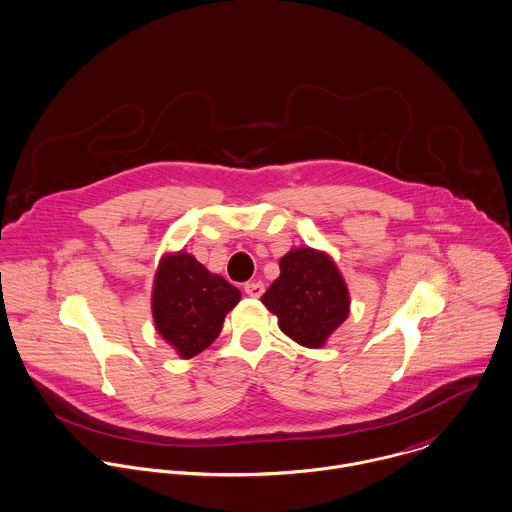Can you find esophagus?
<instances>
[{
	"label": "esophagus",
	"mask_w": 512,
	"mask_h": 512,
	"mask_svg": "<svg viewBox=\"0 0 512 512\" xmlns=\"http://www.w3.org/2000/svg\"><path fill=\"white\" fill-rule=\"evenodd\" d=\"M265 291V285L261 281H251V283H245V293L249 297H261Z\"/></svg>",
	"instance_id": "34e87169"
}]
</instances>
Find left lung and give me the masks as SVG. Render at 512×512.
Returning a JSON list of instances; mask_svg holds the SVG:
<instances>
[{"label": "left lung", "instance_id": "8db88e82", "mask_svg": "<svg viewBox=\"0 0 512 512\" xmlns=\"http://www.w3.org/2000/svg\"><path fill=\"white\" fill-rule=\"evenodd\" d=\"M281 275L261 297L279 329L303 347L319 349L349 317V289L327 253L291 249L279 261Z\"/></svg>", "mask_w": 512, "mask_h": 512}]
</instances>
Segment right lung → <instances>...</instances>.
<instances>
[{
    "label": "right lung",
    "mask_w": 512,
    "mask_h": 512,
    "mask_svg": "<svg viewBox=\"0 0 512 512\" xmlns=\"http://www.w3.org/2000/svg\"><path fill=\"white\" fill-rule=\"evenodd\" d=\"M239 299L237 287L209 273L193 255H165L151 297L155 329L183 359H191L217 339Z\"/></svg>",
    "instance_id": "obj_1"
}]
</instances>
